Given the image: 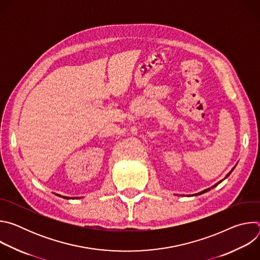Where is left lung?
Returning <instances> with one entry per match:
<instances>
[{
    "instance_id": "8db88e82",
    "label": "left lung",
    "mask_w": 260,
    "mask_h": 260,
    "mask_svg": "<svg viewBox=\"0 0 260 260\" xmlns=\"http://www.w3.org/2000/svg\"><path fill=\"white\" fill-rule=\"evenodd\" d=\"M235 168H236V166H235V167H234V168H233V169H232V171H231V172H230V173H229V174H228V175H226V176H225V178H224V179H223V180H225V179H226V178H228V177H229V176H230V175H231V174H232V172H233V171H234V170H235ZM223 180H221V181H219V182H218V183H216V184H215V185H213V186H211V187H210V188H207V189H205V190H203V191H201V192H199V193H197V194H192V196H200V194H203V193H205V192H207V191H209V190H211V189H212V188H214V187H216V186H217V185H218V184H219V183H221V182H222V181H223Z\"/></svg>"
}]
</instances>
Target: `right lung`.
Wrapping results in <instances>:
<instances>
[{"label": "right lung", "instance_id": "add662e5", "mask_svg": "<svg viewBox=\"0 0 260 260\" xmlns=\"http://www.w3.org/2000/svg\"><path fill=\"white\" fill-rule=\"evenodd\" d=\"M56 196H57V197H61L62 199H66V200H70V199H71V198H69V197H63V196H59V194H56Z\"/></svg>", "mask_w": 260, "mask_h": 260}]
</instances>
